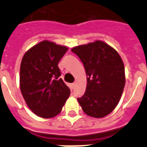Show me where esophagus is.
Segmentation results:
<instances>
[{"instance_id":"1","label":"esophagus","mask_w":147,"mask_h":147,"mask_svg":"<svg viewBox=\"0 0 147 147\" xmlns=\"http://www.w3.org/2000/svg\"><path fill=\"white\" fill-rule=\"evenodd\" d=\"M75 87H76V83H72L71 84V88L73 90V89H75Z\"/></svg>"}]
</instances>
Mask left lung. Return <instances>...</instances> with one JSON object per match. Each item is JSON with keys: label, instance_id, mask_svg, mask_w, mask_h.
I'll return each mask as SVG.
<instances>
[{"label": "left lung", "instance_id": "obj_1", "mask_svg": "<svg viewBox=\"0 0 147 147\" xmlns=\"http://www.w3.org/2000/svg\"><path fill=\"white\" fill-rule=\"evenodd\" d=\"M71 51L82 61L87 74V87L78 98L83 111L102 118L117 107L125 87V67L118 52L100 40L74 47Z\"/></svg>", "mask_w": 147, "mask_h": 147}]
</instances>
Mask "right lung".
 Listing matches in <instances>:
<instances>
[{"mask_svg":"<svg viewBox=\"0 0 147 147\" xmlns=\"http://www.w3.org/2000/svg\"><path fill=\"white\" fill-rule=\"evenodd\" d=\"M68 48L48 40L40 42L23 56L20 89L26 104L38 117H54L60 113L70 95L60 76L58 63Z\"/></svg>","mask_w":147,"mask_h":147,"instance_id":"right-lung-1","label":"right lung"}]
</instances>
